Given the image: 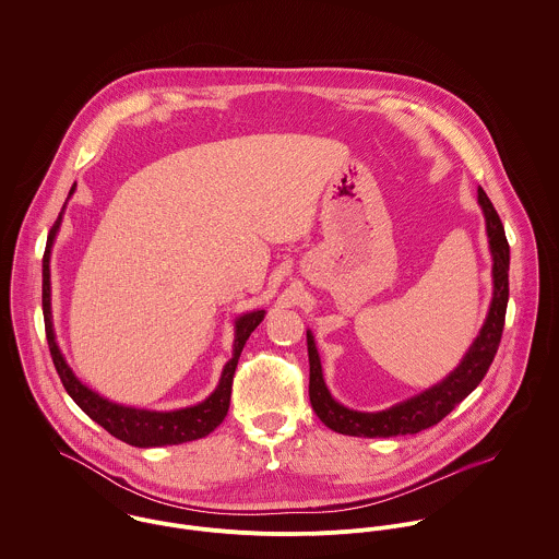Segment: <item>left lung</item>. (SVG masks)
Listing matches in <instances>:
<instances>
[{
    "label": "left lung",
    "mask_w": 559,
    "mask_h": 559,
    "mask_svg": "<svg viewBox=\"0 0 559 559\" xmlns=\"http://www.w3.org/2000/svg\"><path fill=\"white\" fill-rule=\"evenodd\" d=\"M477 201L481 205L484 218H486V233L492 254V302L486 316V322L479 331L460 365L443 378L439 384L426 389L424 393L400 402L386 411L380 413H358L341 406L331 391L326 389L324 376H322V362L316 347L313 335L307 331V347H309V397L316 415L322 419L324 426L335 430L338 435L347 437H362V439H376V437H404V435H417L421 430H428L437 426L443 417H447L486 376L488 367L492 365V358L499 349L501 333L506 324V309H508V296H510V246L506 239V230L497 210L492 207L490 199L481 188H477Z\"/></svg>",
    "instance_id": "1"
}]
</instances>
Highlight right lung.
I'll return each instance as SVG.
<instances>
[{
	"mask_svg": "<svg viewBox=\"0 0 559 559\" xmlns=\"http://www.w3.org/2000/svg\"><path fill=\"white\" fill-rule=\"evenodd\" d=\"M75 192V186L71 188L69 197ZM64 210V207H62ZM62 223V212L58 221L51 226L45 254H43V316H45V335L49 343V352L56 365V371L67 389V393L73 397V402L102 428H106L118 441L133 447H162V445H181L188 441H197L214 432L228 413L230 404V386H233V376L235 367L239 360V354L248 341L250 333L261 324L265 318V311H250L241 318L235 320V341H233V358L224 365L221 384L216 391L201 404L181 408V411H170V413H157V411H144V408H131V406H120L114 404L110 400L102 397L86 384L78 380L73 369L67 365L58 343L53 335V322H51V281H49V257H51V246L56 239V233Z\"/></svg>",
	"mask_w": 559,
	"mask_h": 559,
	"instance_id": "obj_1",
	"label": "right lung"
}]
</instances>
